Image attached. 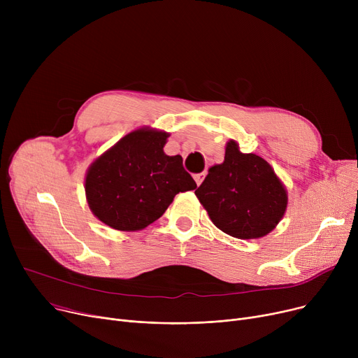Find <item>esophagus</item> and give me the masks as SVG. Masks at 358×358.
<instances>
[{
    "mask_svg": "<svg viewBox=\"0 0 358 358\" xmlns=\"http://www.w3.org/2000/svg\"><path fill=\"white\" fill-rule=\"evenodd\" d=\"M204 177H206V174H204V173H200V174H196V176H194V180H196L197 185H200V184H201V181L204 180Z\"/></svg>",
    "mask_w": 358,
    "mask_h": 358,
    "instance_id": "34e87169",
    "label": "esophagus"
}]
</instances>
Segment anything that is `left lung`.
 <instances>
[{"label":"left lung","instance_id":"8db88e82","mask_svg":"<svg viewBox=\"0 0 358 358\" xmlns=\"http://www.w3.org/2000/svg\"><path fill=\"white\" fill-rule=\"evenodd\" d=\"M196 196L222 232L238 239L270 234L287 209V190L273 166L255 154H243L231 139L224 161L209 168Z\"/></svg>","mask_w":358,"mask_h":358}]
</instances>
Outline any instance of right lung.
<instances>
[{
	"label": "right lung",
	"mask_w": 358,
	"mask_h": 358,
	"mask_svg": "<svg viewBox=\"0 0 358 358\" xmlns=\"http://www.w3.org/2000/svg\"><path fill=\"white\" fill-rule=\"evenodd\" d=\"M168 136L136 129L88 166L84 187L94 216L113 229L141 231L164 215L176 194L196 189L182 158L164 152Z\"/></svg>",
	"instance_id": "obj_1"
}]
</instances>
